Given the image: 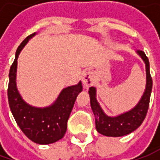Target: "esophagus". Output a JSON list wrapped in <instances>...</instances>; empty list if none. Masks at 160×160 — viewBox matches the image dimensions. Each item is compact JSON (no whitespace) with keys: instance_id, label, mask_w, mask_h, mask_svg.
Listing matches in <instances>:
<instances>
[{"instance_id":"obj_1","label":"esophagus","mask_w":160,"mask_h":160,"mask_svg":"<svg viewBox=\"0 0 160 160\" xmlns=\"http://www.w3.org/2000/svg\"><path fill=\"white\" fill-rule=\"evenodd\" d=\"M94 81V75L92 71H87V72H84L82 77V82L84 87H89L91 86Z\"/></svg>"}]
</instances>
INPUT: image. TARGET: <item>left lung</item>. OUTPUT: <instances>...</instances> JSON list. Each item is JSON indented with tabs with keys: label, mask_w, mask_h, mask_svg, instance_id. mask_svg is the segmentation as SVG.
<instances>
[{
	"label": "left lung",
	"mask_w": 160,
	"mask_h": 160,
	"mask_svg": "<svg viewBox=\"0 0 160 160\" xmlns=\"http://www.w3.org/2000/svg\"><path fill=\"white\" fill-rule=\"evenodd\" d=\"M137 53L143 59L146 66V89L138 104L130 111L114 118L108 117L103 112L100 104L96 100L95 88H89L90 102L95 117L96 129L100 133L105 136L120 137L129 134L142 125L147 115L152 90V78L150 73V62L144 52L138 51Z\"/></svg>",
	"instance_id": "1"
}]
</instances>
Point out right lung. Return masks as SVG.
<instances>
[{
	"label": "right lung",
	"mask_w": 160,
	"mask_h": 160,
	"mask_svg": "<svg viewBox=\"0 0 160 160\" xmlns=\"http://www.w3.org/2000/svg\"><path fill=\"white\" fill-rule=\"evenodd\" d=\"M34 34L28 36L16 52L14 62L9 69L8 100L11 113L25 135L35 143L50 144L63 138L71 110L83 86L79 82L65 88L52 106L43 108L32 107L23 101L16 85L18 58L23 47Z\"/></svg>",
	"instance_id": "obj_1"
}]
</instances>
